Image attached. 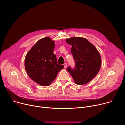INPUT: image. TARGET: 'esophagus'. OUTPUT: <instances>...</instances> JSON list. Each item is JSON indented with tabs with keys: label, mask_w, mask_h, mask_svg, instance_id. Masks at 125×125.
I'll return each instance as SVG.
<instances>
[{
	"label": "esophagus",
	"mask_w": 125,
	"mask_h": 125,
	"mask_svg": "<svg viewBox=\"0 0 125 125\" xmlns=\"http://www.w3.org/2000/svg\"><path fill=\"white\" fill-rule=\"evenodd\" d=\"M64 68H66L67 67V63H64Z\"/></svg>",
	"instance_id": "1"
}]
</instances>
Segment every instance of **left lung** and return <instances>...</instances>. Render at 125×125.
Listing matches in <instances>:
<instances>
[{"mask_svg":"<svg viewBox=\"0 0 125 125\" xmlns=\"http://www.w3.org/2000/svg\"><path fill=\"white\" fill-rule=\"evenodd\" d=\"M72 46L71 52L75 62L74 69L68 67L67 69L75 83L84 84L92 81L100 68L101 59L95 46L87 39L81 37H72L66 40Z\"/></svg>","mask_w":125,"mask_h":125,"instance_id":"1","label":"left lung"}]
</instances>
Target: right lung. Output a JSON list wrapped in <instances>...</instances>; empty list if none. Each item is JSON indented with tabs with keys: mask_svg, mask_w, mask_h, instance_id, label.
Here are the masks:
<instances>
[{
	"mask_svg": "<svg viewBox=\"0 0 125 125\" xmlns=\"http://www.w3.org/2000/svg\"><path fill=\"white\" fill-rule=\"evenodd\" d=\"M54 47L55 42L45 37L35 43L26 56L25 67L28 75L42 86L49 85L64 67L57 64Z\"/></svg>",
	"mask_w": 125,
	"mask_h": 125,
	"instance_id": "obj_1",
	"label": "right lung"
}]
</instances>
